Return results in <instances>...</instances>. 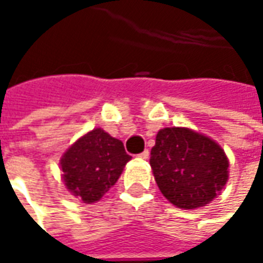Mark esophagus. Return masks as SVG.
Listing matches in <instances>:
<instances>
[{
    "mask_svg": "<svg viewBox=\"0 0 263 263\" xmlns=\"http://www.w3.org/2000/svg\"><path fill=\"white\" fill-rule=\"evenodd\" d=\"M138 158H141V159H148V158H149V151L145 149L144 152H141V154L138 155Z\"/></svg>",
    "mask_w": 263,
    "mask_h": 263,
    "instance_id": "obj_1",
    "label": "esophagus"
}]
</instances>
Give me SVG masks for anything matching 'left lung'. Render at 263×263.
<instances>
[{"instance_id":"1","label":"left lung","mask_w":263,"mask_h":263,"mask_svg":"<svg viewBox=\"0 0 263 263\" xmlns=\"http://www.w3.org/2000/svg\"><path fill=\"white\" fill-rule=\"evenodd\" d=\"M159 191L181 209L205 206L228 182L229 161L214 139L189 128H163L151 149Z\"/></svg>"}]
</instances>
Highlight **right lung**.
Masks as SVG:
<instances>
[{
  "label": "right lung",
  "mask_w": 263,
  "mask_h": 263,
  "mask_svg": "<svg viewBox=\"0 0 263 263\" xmlns=\"http://www.w3.org/2000/svg\"><path fill=\"white\" fill-rule=\"evenodd\" d=\"M131 157L124 144L101 128L81 137L62 155V181L84 203L100 201L114 186Z\"/></svg>",
  "instance_id": "right-lung-1"
}]
</instances>
